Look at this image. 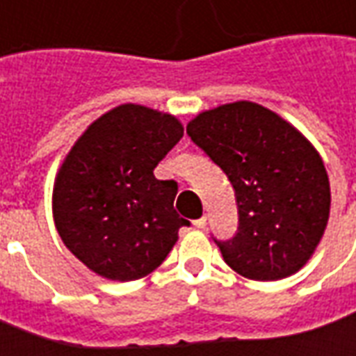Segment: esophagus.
<instances>
[{
	"label": "esophagus",
	"instance_id": "1",
	"mask_svg": "<svg viewBox=\"0 0 356 356\" xmlns=\"http://www.w3.org/2000/svg\"><path fill=\"white\" fill-rule=\"evenodd\" d=\"M205 225H207V217H205V215L200 217V219L193 220V227H195V229H205Z\"/></svg>",
	"mask_w": 356,
	"mask_h": 356
}]
</instances>
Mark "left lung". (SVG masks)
Masks as SVG:
<instances>
[{"mask_svg":"<svg viewBox=\"0 0 356 356\" xmlns=\"http://www.w3.org/2000/svg\"><path fill=\"white\" fill-rule=\"evenodd\" d=\"M188 136L232 184L238 232L217 242L252 281H279L306 266L322 240L332 192L316 147L273 110L238 100L190 120Z\"/></svg>","mask_w":356,"mask_h":356,"instance_id":"1","label":"left lung"}]
</instances>
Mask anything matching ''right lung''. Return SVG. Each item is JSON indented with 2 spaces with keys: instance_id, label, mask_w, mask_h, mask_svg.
Wrapping results in <instances>:
<instances>
[{
  "instance_id": "1",
  "label": "right lung",
  "mask_w": 356,
  "mask_h": 356,
  "mask_svg": "<svg viewBox=\"0 0 356 356\" xmlns=\"http://www.w3.org/2000/svg\"><path fill=\"white\" fill-rule=\"evenodd\" d=\"M182 136L176 116L127 102L97 118L65 154L51 192L54 222L92 273L149 275L190 225L174 211L176 182L153 174Z\"/></svg>"
}]
</instances>
